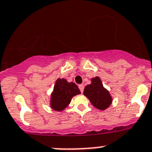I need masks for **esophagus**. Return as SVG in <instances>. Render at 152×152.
Wrapping results in <instances>:
<instances>
[{"mask_svg": "<svg viewBox=\"0 0 152 152\" xmlns=\"http://www.w3.org/2000/svg\"><path fill=\"white\" fill-rule=\"evenodd\" d=\"M79 89H80V90L81 91V92L83 93V90H84V86L83 85H80L79 86Z\"/></svg>", "mask_w": 152, "mask_h": 152, "instance_id": "34e87169", "label": "esophagus"}]
</instances>
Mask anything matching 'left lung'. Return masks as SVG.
<instances>
[{
	"label": "left lung",
	"mask_w": 152,
	"mask_h": 152,
	"mask_svg": "<svg viewBox=\"0 0 152 152\" xmlns=\"http://www.w3.org/2000/svg\"><path fill=\"white\" fill-rule=\"evenodd\" d=\"M83 94L95 107L101 110L107 109L113 101L109 91L104 88L101 80L97 76L92 79V83L85 87Z\"/></svg>",
	"instance_id": "8db88e82"
}]
</instances>
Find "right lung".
I'll return each mask as SVG.
<instances>
[{"mask_svg":"<svg viewBox=\"0 0 152 152\" xmlns=\"http://www.w3.org/2000/svg\"><path fill=\"white\" fill-rule=\"evenodd\" d=\"M80 90L74 83H68L64 79H58L51 95V107L56 111L63 110L76 95L80 94Z\"/></svg>","mask_w":152,"mask_h":152,"instance_id":"right-lung-1","label":"right lung"}]
</instances>
